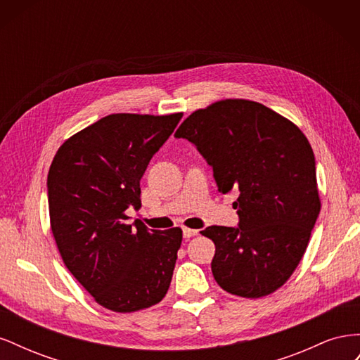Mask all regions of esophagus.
Masks as SVG:
<instances>
[{
    "mask_svg": "<svg viewBox=\"0 0 360 360\" xmlns=\"http://www.w3.org/2000/svg\"><path fill=\"white\" fill-rule=\"evenodd\" d=\"M197 234H198V230H192V228H188V226L183 228V237L184 238H191V237L197 236Z\"/></svg>",
    "mask_w": 360,
    "mask_h": 360,
    "instance_id": "34e87169",
    "label": "esophagus"
}]
</instances>
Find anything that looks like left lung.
<instances>
[{
	"instance_id": "8db88e82",
	"label": "left lung",
	"mask_w": 360,
	"mask_h": 360,
	"mask_svg": "<svg viewBox=\"0 0 360 360\" xmlns=\"http://www.w3.org/2000/svg\"><path fill=\"white\" fill-rule=\"evenodd\" d=\"M176 136L197 146L217 189L238 191V226L201 231L216 246V282L234 296H269L299 266L321 209L308 138L288 118L246 99L193 111Z\"/></svg>"
}]
</instances>
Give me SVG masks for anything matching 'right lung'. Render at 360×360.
<instances>
[{
	"instance_id": "1",
	"label": "right lung",
	"mask_w": 360,
	"mask_h": 360,
	"mask_svg": "<svg viewBox=\"0 0 360 360\" xmlns=\"http://www.w3.org/2000/svg\"><path fill=\"white\" fill-rule=\"evenodd\" d=\"M181 117L106 115L64 141L51 163L49 219L60 255L106 309H146L169 288L181 228L130 225L126 210L141 207V177Z\"/></svg>"
}]
</instances>
